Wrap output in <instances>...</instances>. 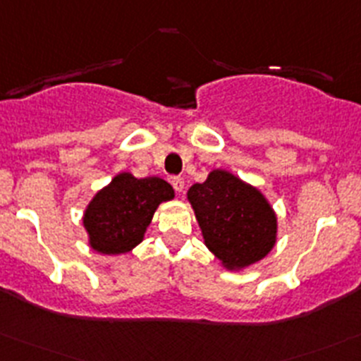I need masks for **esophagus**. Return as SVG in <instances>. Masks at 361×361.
Wrapping results in <instances>:
<instances>
[{"label":"esophagus","mask_w":361,"mask_h":361,"mask_svg":"<svg viewBox=\"0 0 361 361\" xmlns=\"http://www.w3.org/2000/svg\"><path fill=\"white\" fill-rule=\"evenodd\" d=\"M171 186H173V190L177 191V193H183V191H184V178L173 177V178H171Z\"/></svg>","instance_id":"esophagus-1"}]
</instances>
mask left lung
<instances>
[{"instance_id":"8db88e82","label":"left lung","mask_w":361,"mask_h":361,"mask_svg":"<svg viewBox=\"0 0 361 361\" xmlns=\"http://www.w3.org/2000/svg\"><path fill=\"white\" fill-rule=\"evenodd\" d=\"M188 200L205 246L230 271L259 262L276 243V214L257 188L226 170H212L193 184Z\"/></svg>"}]
</instances>
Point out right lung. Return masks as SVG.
<instances>
[{"label":"right lung","instance_id":"obj_1","mask_svg":"<svg viewBox=\"0 0 361 361\" xmlns=\"http://www.w3.org/2000/svg\"><path fill=\"white\" fill-rule=\"evenodd\" d=\"M175 197L173 188L159 177L136 178L122 171L95 193L83 216L92 250L104 255L131 252L143 241L159 204Z\"/></svg>","mask_w":361,"mask_h":361}]
</instances>
